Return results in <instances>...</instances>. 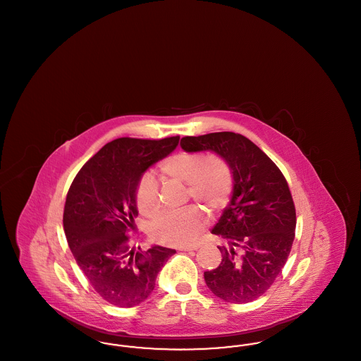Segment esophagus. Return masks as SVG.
<instances>
[{"instance_id": "esophagus-1", "label": "esophagus", "mask_w": 361, "mask_h": 361, "mask_svg": "<svg viewBox=\"0 0 361 361\" xmlns=\"http://www.w3.org/2000/svg\"><path fill=\"white\" fill-rule=\"evenodd\" d=\"M199 249V246L197 245H193V246H183V247H180V250H183V252H190V250H197Z\"/></svg>"}]
</instances>
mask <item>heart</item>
<instances>
[{
    "instance_id": "1",
    "label": "heart",
    "mask_w": 361,
    "mask_h": 361,
    "mask_svg": "<svg viewBox=\"0 0 361 361\" xmlns=\"http://www.w3.org/2000/svg\"><path fill=\"white\" fill-rule=\"evenodd\" d=\"M159 173L164 181L185 184L187 197L203 204L208 214H216L226 207L233 192V176L224 159L200 153L180 152L168 157ZM139 212L155 218L161 209L158 185L149 174L140 177L135 189ZM204 227L199 208L189 207L181 212L162 215L152 227V238L172 246L188 245L196 240Z\"/></svg>"
}]
</instances>
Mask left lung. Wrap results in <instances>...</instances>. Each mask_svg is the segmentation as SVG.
<instances>
[{
    "label": "left lung",
    "mask_w": 361,
    "mask_h": 361,
    "mask_svg": "<svg viewBox=\"0 0 361 361\" xmlns=\"http://www.w3.org/2000/svg\"><path fill=\"white\" fill-rule=\"evenodd\" d=\"M189 153L212 152L233 174V195L212 234L222 262L204 272L207 287L230 303H249L268 291L281 274L295 238L296 212L287 180L258 146L235 133L184 137Z\"/></svg>",
    "instance_id": "8db88e82"
}]
</instances>
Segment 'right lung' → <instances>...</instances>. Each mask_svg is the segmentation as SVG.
<instances>
[{"label":"right lung","mask_w":361,"mask_h":361,"mask_svg":"<svg viewBox=\"0 0 361 361\" xmlns=\"http://www.w3.org/2000/svg\"><path fill=\"white\" fill-rule=\"evenodd\" d=\"M180 137L159 140L119 137L93 155L70 185L63 228L80 269L104 300L134 307L153 292L155 279L174 249L135 250L130 233L137 216V181L171 154Z\"/></svg>","instance_id":"1"}]
</instances>
